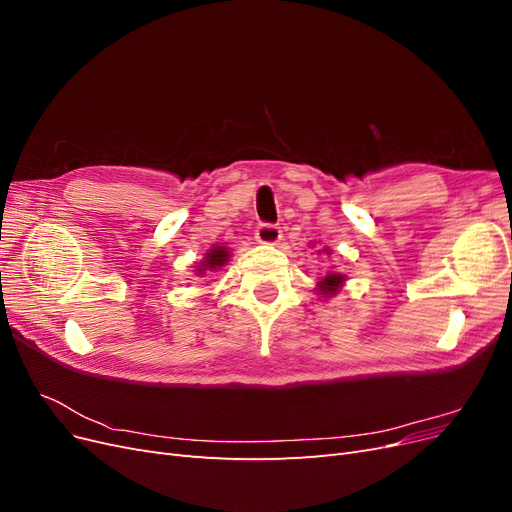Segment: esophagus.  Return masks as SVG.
Returning <instances> with one entry per match:
<instances>
[{"label": "esophagus", "instance_id": "obj_1", "mask_svg": "<svg viewBox=\"0 0 512 512\" xmlns=\"http://www.w3.org/2000/svg\"><path fill=\"white\" fill-rule=\"evenodd\" d=\"M282 239V230H280V226L277 224H258V228H256V241H260V243H269V245H273V243H277Z\"/></svg>", "mask_w": 512, "mask_h": 512}]
</instances>
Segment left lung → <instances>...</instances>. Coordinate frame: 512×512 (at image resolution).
<instances>
[{
  "mask_svg": "<svg viewBox=\"0 0 512 512\" xmlns=\"http://www.w3.org/2000/svg\"><path fill=\"white\" fill-rule=\"evenodd\" d=\"M344 280H346V277L339 275V273H329L327 277H322V282H320L322 294H335L339 290V286H342Z\"/></svg>",
  "mask_w": 512,
  "mask_h": 512,
  "instance_id": "left-lung-1",
  "label": "left lung"
}]
</instances>
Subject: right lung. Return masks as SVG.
Listing matches in <instances>:
<instances>
[{
  "instance_id": "1",
  "label": "right lung",
  "mask_w": 512,
  "mask_h": 512,
  "mask_svg": "<svg viewBox=\"0 0 512 512\" xmlns=\"http://www.w3.org/2000/svg\"><path fill=\"white\" fill-rule=\"evenodd\" d=\"M226 260H228L226 247H213V250H209V254H207V258H205V262H203V269L213 271V269L222 267ZM203 269H200V273H203Z\"/></svg>"
}]
</instances>
